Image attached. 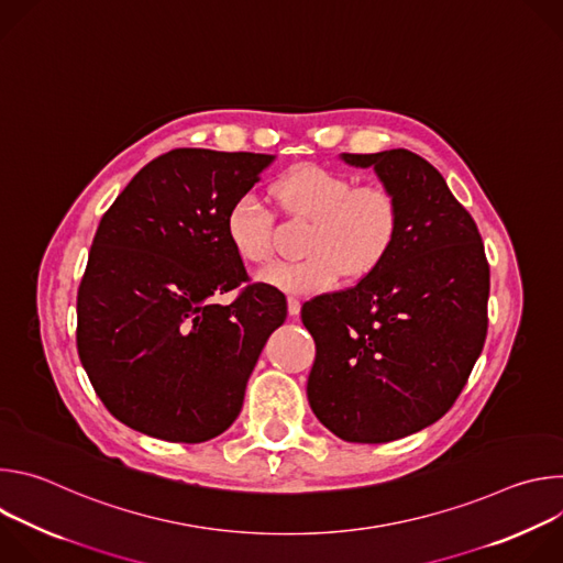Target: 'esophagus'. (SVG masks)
<instances>
[{
	"label": "esophagus",
	"mask_w": 563,
	"mask_h": 563,
	"mask_svg": "<svg viewBox=\"0 0 563 563\" xmlns=\"http://www.w3.org/2000/svg\"><path fill=\"white\" fill-rule=\"evenodd\" d=\"M287 311H289V316H298L300 300L296 296H287Z\"/></svg>",
	"instance_id": "34e87169"
}]
</instances>
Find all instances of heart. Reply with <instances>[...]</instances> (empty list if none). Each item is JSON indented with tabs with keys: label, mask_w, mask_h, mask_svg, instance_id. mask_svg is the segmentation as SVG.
Here are the masks:
<instances>
[{
	"label": "heart",
	"mask_w": 563,
	"mask_h": 563,
	"mask_svg": "<svg viewBox=\"0 0 563 563\" xmlns=\"http://www.w3.org/2000/svg\"><path fill=\"white\" fill-rule=\"evenodd\" d=\"M280 207L309 220L302 240L307 254L296 263H278L258 280L287 294L330 289L343 274L363 278L391 252L400 229L398 196L380 185H356L354 178L316 165L287 172L274 187ZM229 245L252 265L272 261V213L252 194L240 196L227 211Z\"/></svg>",
	"instance_id": "1"
}]
</instances>
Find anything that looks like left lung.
Masks as SVG:
<instances>
[{
  "mask_svg": "<svg viewBox=\"0 0 563 563\" xmlns=\"http://www.w3.org/2000/svg\"><path fill=\"white\" fill-rule=\"evenodd\" d=\"M372 167L400 202L387 258L352 289L302 305L316 358L307 398L350 443H387L439 421L488 332L490 267L472 216L443 176L408 148L341 153Z\"/></svg>",
  "mask_w": 563,
  "mask_h": 563,
  "instance_id": "left-lung-1",
  "label": "left lung"
}]
</instances>
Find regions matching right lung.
Instances as JSON below:
<instances>
[{
    "label": "right lung",
    "instance_id": "add662e5",
    "mask_svg": "<svg viewBox=\"0 0 563 563\" xmlns=\"http://www.w3.org/2000/svg\"><path fill=\"white\" fill-rule=\"evenodd\" d=\"M274 157L174 148L140 169L102 216L77 289V354L124 426L202 443L238 419L287 302L263 283L229 305L216 300L247 283L224 220Z\"/></svg>",
    "mask_w": 563,
    "mask_h": 563
}]
</instances>
